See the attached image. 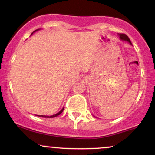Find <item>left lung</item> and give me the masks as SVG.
<instances>
[{"instance_id":"8db88e82","label":"left lung","mask_w":155,"mask_h":155,"mask_svg":"<svg viewBox=\"0 0 155 155\" xmlns=\"http://www.w3.org/2000/svg\"><path fill=\"white\" fill-rule=\"evenodd\" d=\"M119 38H120L121 40H122V41H125L129 42V43H130V44H132V43H131L130 39L129 38V37L127 36L126 34H119Z\"/></svg>"}]
</instances>
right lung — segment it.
Listing matches in <instances>:
<instances>
[{"label":"right lung","mask_w":155,"mask_h":155,"mask_svg":"<svg viewBox=\"0 0 155 155\" xmlns=\"http://www.w3.org/2000/svg\"><path fill=\"white\" fill-rule=\"evenodd\" d=\"M37 30H39V29H37ZM37 30L34 31V32H35V31H36ZM32 34H33V33H32ZM32 34H31V35H32ZM64 108L62 109L61 110L59 111V112H58L57 114H54V115H52V116H45V115H37V116L41 117H45V118H53V117H56L58 116V115H59V114H61L62 113V111H64Z\"/></svg>","instance_id":"add662e5"}]
</instances>
